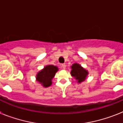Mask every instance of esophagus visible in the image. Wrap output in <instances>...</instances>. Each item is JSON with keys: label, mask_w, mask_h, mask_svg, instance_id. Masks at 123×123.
<instances>
[{"label": "esophagus", "mask_w": 123, "mask_h": 123, "mask_svg": "<svg viewBox=\"0 0 123 123\" xmlns=\"http://www.w3.org/2000/svg\"><path fill=\"white\" fill-rule=\"evenodd\" d=\"M61 67H62V69H65V68H66V65H65V64H62V65H61Z\"/></svg>", "instance_id": "esophagus-1"}]
</instances>
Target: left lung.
<instances>
[{"instance_id": "obj_1", "label": "left lung", "mask_w": 123, "mask_h": 123, "mask_svg": "<svg viewBox=\"0 0 123 123\" xmlns=\"http://www.w3.org/2000/svg\"><path fill=\"white\" fill-rule=\"evenodd\" d=\"M71 75L77 81L78 83H81L86 79L89 72L79 63H74L71 67Z\"/></svg>"}]
</instances>
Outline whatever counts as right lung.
I'll return each instance as SVG.
<instances>
[{
	"instance_id": "right-lung-1",
	"label": "right lung",
	"mask_w": 123,
	"mask_h": 123,
	"mask_svg": "<svg viewBox=\"0 0 123 123\" xmlns=\"http://www.w3.org/2000/svg\"><path fill=\"white\" fill-rule=\"evenodd\" d=\"M58 71V68L56 66L47 65L37 73L36 79L44 87H48L52 85V80Z\"/></svg>"
}]
</instances>
